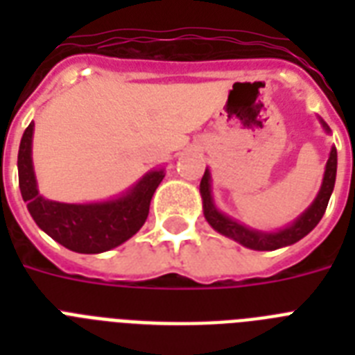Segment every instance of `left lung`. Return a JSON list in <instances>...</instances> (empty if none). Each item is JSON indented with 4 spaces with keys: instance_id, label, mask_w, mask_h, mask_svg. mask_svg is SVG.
Segmentation results:
<instances>
[{
    "instance_id": "obj_1",
    "label": "left lung",
    "mask_w": 355,
    "mask_h": 355,
    "mask_svg": "<svg viewBox=\"0 0 355 355\" xmlns=\"http://www.w3.org/2000/svg\"><path fill=\"white\" fill-rule=\"evenodd\" d=\"M326 130H330L328 125L324 123ZM336 173H337V150L331 149L330 158H328V164H326V173L324 180H322V188H320L317 199L308 210L304 211L302 216L298 217L297 221L293 223L291 227L284 228L280 232L265 234V232H256V230H250V228L243 227L239 223L232 221L230 217L223 216L216 210L214 206V200H211L210 193V173L208 169L202 175V180H200V195H202V205H205V217L206 221L210 223L211 227L216 228L217 232L223 234V236L232 237L234 241L241 243L243 247L254 248V250H275V248L287 247V245H293V243L300 241L304 236H308L311 230H313L319 221L322 219L326 211V206H328V200H330V195L334 191V186H336Z\"/></svg>"
}]
</instances>
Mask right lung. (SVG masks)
Returning <instances> with one entry per match:
<instances>
[{
  "mask_svg": "<svg viewBox=\"0 0 355 355\" xmlns=\"http://www.w3.org/2000/svg\"><path fill=\"white\" fill-rule=\"evenodd\" d=\"M33 123L25 128L18 150V180L27 210L38 227L55 241L80 254H97L118 247L144 227L149 216L153 193L164 178V171L145 175L130 193L101 205H64L44 199L36 189L31 141Z\"/></svg>",
  "mask_w": 355,
  "mask_h": 355,
  "instance_id": "obj_1",
  "label": "right lung"
}]
</instances>
